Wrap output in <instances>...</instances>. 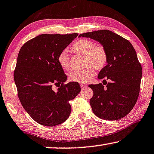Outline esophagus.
<instances>
[{"label": "esophagus", "mask_w": 154, "mask_h": 154, "mask_svg": "<svg viewBox=\"0 0 154 154\" xmlns=\"http://www.w3.org/2000/svg\"><path fill=\"white\" fill-rule=\"evenodd\" d=\"M87 85L86 84H83V83L80 84V87H81L82 89H85V87H87Z\"/></svg>", "instance_id": "obj_1"}]
</instances>
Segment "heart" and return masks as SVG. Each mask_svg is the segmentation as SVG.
Listing matches in <instances>:
<instances>
[{
	"instance_id": "heart-1",
	"label": "heart",
	"mask_w": 154,
	"mask_h": 154,
	"mask_svg": "<svg viewBox=\"0 0 154 154\" xmlns=\"http://www.w3.org/2000/svg\"><path fill=\"white\" fill-rule=\"evenodd\" d=\"M70 51L83 55L84 65L87 67L82 70H72L69 74L71 81L80 83L89 81L95 75L94 68L96 70H101L107 65V53L105 48L90 40H77L71 45ZM57 60L62 69H70L69 58L66 51H63L58 54Z\"/></svg>"
}]
</instances>
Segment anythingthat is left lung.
<instances>
[{
  "instance_id": "8db88e82",
  "label": "left lung",
  "mask_w": 154,
  "mask_h": 154,
  "mask_svg": "<svg viewBox=\"0 0 154 154\" xmlns=\"http://www.w3.org/2000/svg\"><path fill=\"white\" fill-rule=\"evenodd\" d=\"M80 36L99 42L107 53V65L98 76L103 83L89 85L94 91L89 101L92 111L107 120L125 117L136 105L140 92L142 67L136 50L128 40L107 29L84 33Z\"/></svg>"
}]
</instances>
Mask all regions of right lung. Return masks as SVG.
I'll use <instances>...</instances> for the list:
<instances>
[{
	"instance_id": "obj_1",
	"label": "right lung",
	"mask_w": 154,
	"mask_h": 154,
	"mask_svg": "<svg viewBox=\"0 0 154 154\" xmlns=\"http://www.w3.org/2000/svg\"><path fill=\"white\" fill-rule=\"evenodd\" d=\"M78 34H41L23 45L14 79L21 105L33 120L47 127L63 123L69 116V101L80 91L76 82L65 83L67 75L58 63V54ZM60 84L57 92L52 85Z\"/></svg>"
}]
</instances>
